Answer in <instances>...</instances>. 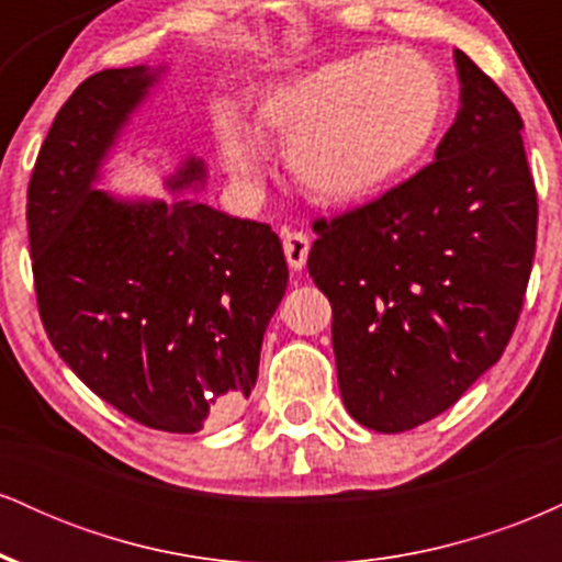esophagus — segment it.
<instances>
[{"instance_id":"1","label":"esophagus","mask_w":562,"mask_h":562,"mask_svg":"<svg viewBox=\"0 0 562 562\" xmlns=\"http://www.w3.org/2000/svg\"><path fill=\"white\" fill-rule=\"evenodd\" d=\"M282 248H285V259L288 267L301 272L306 267L308 259V248H312V240H308L306 232H285V240H282Z\"/></svg>"}]
</instances>
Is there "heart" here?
Instances as JSON below:
<instances>
[{
    "mask_svg": "<svg viewBox=\"0 0 562 562\" xmlns=\"http://www.w3.org/2000/svg\"><path fill=\"white\" fill-rule=\"evenodd\" d=\"M441 70L409 49L327 63L312 74L274 83L256 105V126L269 145L288 150L295 182L325 203L378 192L430 147L447 119ZM218 150L237 182L263 173V147L237 115L216 126Z\"/></svg>",
    "mask_w": 562,
    "mask_h": 562,
    "instance_id": "heart-1",
    "label": "heart"
}]
</instances>
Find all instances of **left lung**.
<instances>
[{"mask_svg": "<svg viewBox=\"0 0 562 562\" xmlns=\"http://www.w3.org/2000/svg\"><path fill=\"white\" fill-rule=\"evenodd\" d=\"M460 111L436 160L317 218L308 274L333 306L348 415L404 434L449 409L518 325L537 250V187L520 113L460 49Z\"/></svg>", "mask_w": 562, "mask_h": 562, "instance_id": "8db88e82", "label": "left lung"}]
</instances>
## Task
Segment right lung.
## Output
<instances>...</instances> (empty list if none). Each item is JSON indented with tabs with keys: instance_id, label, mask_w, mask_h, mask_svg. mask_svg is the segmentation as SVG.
Instances as JSON below:
<instances>
[{
	"instance_id": "obj_1",
	"label": "right lung",
	"mask_w": 562,
	"mask_h": 562,
	"mask_svg": "<svg viewBox=\"0 0 562 562\" xmlns=\"http://www.w3.org/2000/svg\"><path fill=\"white\" fill-rule=\"evenodd\" d=\"M160 70L79 83L38 150L25 218L38 317L63 362L132 420L198 434L256 385L288 263L269 224L182 195L203 182V160L173 173L169 203L92 187Z\"/></svg>"
}]
</instances>
